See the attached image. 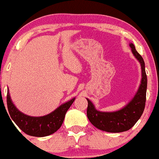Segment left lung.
Instances as JSON below:
<instances>
[{"mask_svg": "<svg viewBox=\"0 0 159 159\" xmlns=\"http://www.w3.org/2000/svg\"><path fill=\"white\" fill-rule=\"evenodd\" d=\"M132 52L139 61L141 68V80L138 90L127 104L116 111H101L95 108L90 99H87V117L97 129L108 133H121L128 131L135 125L143 113L146 98L147 77L145 73V62L137 52L133 43L129 44Z\"/></svg>", "mask_w": 159, "mask_h": 159, "instance_id": "8db88e82", "label": "left lung"}]
</instances>
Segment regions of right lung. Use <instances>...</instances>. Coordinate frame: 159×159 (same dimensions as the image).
Here are the masks:
<instances>
[{
	"mask_svg": "<svg viewBox=\"0 0 159 159\" xmlns=\"http://www.w3.org/2000/svg\"><path fill=\"white\" fill-rule=\"evenodd\" d=\"M74 100L75 98L65 102L56 110L43 116H30L21 112L16 107L10 98L9 90L7 93L8 111L12 120L23 133L39 137L51 135L61 128L65 114Z\"/></svg>",
	"mask_w": 159,
	"mask_h": 159,
	"instance_id": "right-lung-1",
	"label": "right lung"
}]
</instances>
